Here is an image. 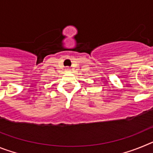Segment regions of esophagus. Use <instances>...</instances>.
<instances>
[{"instance_id":"esophagus-1","label":"esophagus","mask_w":153,"mask_h":153,"mask_svg":"<svg viewBox=\"0 0 153 153\" xmlns=\"http://www.w3.org/2000/svg\"><path fill=\"white\" fill-rule=\"evenodd\" d=\"M66 70H70V69H69V68H67V69H66Z\"/></svg>"}]
</instances>
